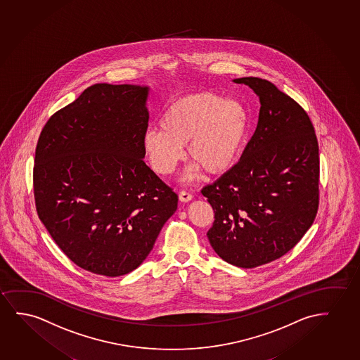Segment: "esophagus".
<instances>
[{"label":"esophagus","mask_w":360,"mask_h":360,"mask_svg":"<svg viewBox=\"0 0 360 360\" xmlns=\"http://www.w3.org/2000/svg\"><path fill=\"white\" fill-rule=\"evenodd\" d=\"M193 195L191 193H188V191H180L179 193V198H180V201L181 202H188V201H191L193 200Z\"/></svg>","instance_id":"34e87169"}]
</instances>
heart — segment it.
<instances>
[{
    "instance_id": "b5f03b06",
    "label": "heart",
    "mask_w": 360,
    "mask_h": 360,
    "mask_svg": "<svg viewBox=\"0 0 360 360\" xmlns=\"http://www.w3.org/2000/svg\"><path fill=\"white\" fill-rule=\"evenodd\" d=\"M248 108L238 100L210 91L196 92L172 102L160 127L148 128L142 149L154 172L167 175L184 157L191 160L186 177L200 170L222 175L237 164L248 139Z\"/></svg>"
}]
</instances>
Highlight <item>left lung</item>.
Returning <instances> with one entry per match:
<instances>
[{
    "mask_svg": "<svg viewBox=\"0 0 360 360\" xmlns=\"http://www.w3.org/2000/svg\"><path fill=\"white\" fill-rule=\"evenodd\" d=\"M260 100L258 126L239 162L201 190L214 221L213 250L239 268H257L299 243L319 210V142L309 115L273 82L234 79Z\"/></svg>",
    "mask_w": 360,
    "mask_h": 360,
    "instance_id": "obj_1",
    "label": "left lung"
}]
</instances>
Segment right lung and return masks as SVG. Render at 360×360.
Wrapping results in <instances>:
<instances>
[{
	"mask_svg": "<svg viewBox=\"0 0 360 360\" xmlns=\"http://www.w3.org/2000/svg\"><path fill=\"white\" fill-rule=\"evenodd\" d=\"M149 87L96 84L56 112L36 148L39 219L77 266L110 278L137 269L177 208L143 160Z\"/></svg>",
	"mask_w": 360,
	"mask_h": 360,
	"instance_id": "right-lung-1",
	"label": "right lung"
}]
</instances>
